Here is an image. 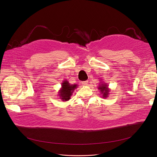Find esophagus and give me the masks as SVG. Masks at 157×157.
<instances>
[{
	"instance_id": "34e87169",
	"label": "esophagus",
	"mask_w": 157,
	"mask_h": 157,
	"mask_svg": "<svg viewBox=\"0 0 157 157\" xmlns=\"http://www.w3.org/2000/svg\"><path fill=\"white\" fill-rule=\"evenodd\" d=\"M81 84H82V86H86L88 84V81H82V82H81Z\"/></svg>"
}]
</instances>
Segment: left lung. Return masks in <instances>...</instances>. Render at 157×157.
Returning a JSON list of instances; mask_svg holds the SVG:
<instances>
[{
  "mask_svg": "<svg viewBox=\"0 0 157 157\" xmlns=\"http://www.w3.org/2000/svg\"><path fill=\"white\" fill-rule=\"evenodd\" d=\"M100 85L98 86V89L101 92L102 98H107L110 93V89L108 87V85L104 82H100Z\"/></svg>",
  "mask_w": 157,
  "mask_h": 157,
  "instance_id": "1",
  "label": "left lung"
}]
</instances>
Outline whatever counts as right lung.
Here are the masks:
<instances>
[{
    "instance_id": "obj_1",
    "label": "right lung",
    "mask_w": 157,
    "mask_h": 157,
    "mask_svg": "<svg viewBox=\"0 0 157 157\" xmlns=\"http://www.w3.org/2000/svg\"><path fill=\"white\" fill-rule=\"evenodd\" d=\"M77 87V84H70L68 81H63L61 83V87L58 91V96H59V99L63 101H69L75 89Z\"/></svg>"
}]
</instances>
